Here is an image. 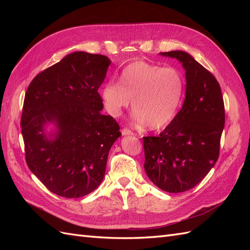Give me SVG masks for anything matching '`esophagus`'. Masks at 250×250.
Returning <instances> with one entry per match:
<instances>
[{
	"label": "esophagus",
	"mask_w": 250,
	"mask_h": 250,
	"mask_svg": "<svg viewBox=\"0 0 250 250\" xmlns=\"http://www.w3.org/2000/svg\"><path fill=\"white\" fill-rule=\"evenodd\" d=\"M122 134L123 135H132L133 132L129 129H127V128H124V129H122Z\"/></svg>",
	"instance_id": "obj_1"
}]
</instances>
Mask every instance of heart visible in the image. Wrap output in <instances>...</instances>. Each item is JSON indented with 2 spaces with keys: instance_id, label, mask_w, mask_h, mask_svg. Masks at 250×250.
<instances>
[{
  "instance_id": "1",
  "label": "heart",
  "mask_w": 250,
  "mask_h": 250,
  "mask_svg": "<svg viewBox=\"0 0 250 250\" xmlns=\"http://www.w3.org/2000/svg\"><path fill=\"white\" fill-rule=\"evenodd\" d=\"M185 88L184 75L175 67L138 60L124 67L119 83L109 81L104 85L101 98L104 108L115 118L122 115L132 100L137 122L158 130L175 118Z\"/></svg>"
}]
</instances>
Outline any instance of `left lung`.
Listing matches in <instances>:
<instances>
[{"mask_svg": "<svg viewBox=\"0 0 250 250\" xmlns=\"http://www.w3.org/2000/svg\"><path fill=\"white\" fill-rule=\"evenodd\" d=\"M186 71L183 107L158 137L143 138L147 176L161 190H190L214 167L225 123L221 88L213 74L185 51L160 53Z\"/></svg>", "mask_w": 250, "mask_h": 250, "instance_id": "8db88e82", "label": "left lung"}]
</instances>
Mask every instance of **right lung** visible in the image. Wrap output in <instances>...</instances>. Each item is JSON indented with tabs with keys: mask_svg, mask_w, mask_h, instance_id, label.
Here are the masks:
<instances>
[{
	"mask_svg": "<svg viewBox=\"0 0 250 250\" xmlns=\"http://www.w3.org/2000/svg\"><path fill=\"white\" fill-rule=\"evenodd\" d=\"M110 63L107 56L73 52L28 86L21 120L26 162L62 197L79 198L96 190L109 150L122 135L116 120L101 113L98 93Z\"/></svg>",
	"mask_w": 250,
	"mask_h": 250,
	"instance_id": "1",
	"label": "right lung"
}]
</instances>
